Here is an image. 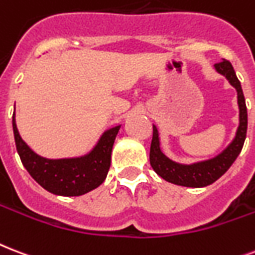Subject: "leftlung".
I'll return each mask as SVG.
<instances>
[{"label": "left lung", "mask_w": 255, "mask_h": 255, "mask_svg": "<svg viewBox=\"0 0 255 255\" xmlns=\"http://www.w3.org/2000/svg\"><path fill=\"white\" fill-rule=\"evenodd\" d=\"M214 67L218 73L225 76L229 83L237 89L238 107H240V127L237 129L234 140L231 141L229 147L223 152L219 153L218 156L205 160V162L194 163V164H179V163L172 162L162 152L158 129L153 126L152 141H151V148H149V163L153 171L170 183L186 186V187L209 186L219 179L230 168L244 147L246 131H248V110H246L242 87L230 61L222 60Z\"/></svg>", "instance_id": "obj_1"}]
</instances>
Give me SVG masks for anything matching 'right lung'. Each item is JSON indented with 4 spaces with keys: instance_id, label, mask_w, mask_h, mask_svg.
<instances>
[{
    "instance_id": "obj_1",
    "label": "right lung",
    "mask_w": 255,
    "mask_h": 255,
    "mask_svg": "<svg viewBox=\"0 0 255 255\" xmlns=\"http://www.w3.org/2000/svg\"><path fill=\"white\" fill-rule=\"evenodd\" d=\"M120 126L106 131L95 148L81 158L46 159L29 148L18 133L13 114V132L19 159L30 176L46 191L79 197L92 191L104 182L111 166V153Z\"/></svg>"
}]
</instances>
